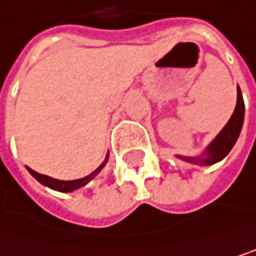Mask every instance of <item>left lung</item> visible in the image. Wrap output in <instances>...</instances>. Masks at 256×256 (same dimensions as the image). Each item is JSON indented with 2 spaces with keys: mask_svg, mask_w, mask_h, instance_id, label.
<instances>
[{
  "mask_svg": "<svg viewBox=\"0 0 256 256\" xmlns=\"http://www.w3.org/2000/svg\"><path fill=\"white\" fill-rule=\"evenodd\" d=\"M242 120H244V100H242L241 90L238 88L236 106H235V111L232 114V118L229 119L228 125L222 130V132L216 136L214 142L208 146L203 157H192V158H184V160L202 163V164H214L216 162H220L222 158H224L236 142L241 126H242Z\"/></svg>",
  "mask_w": 256,
  "mask_h": 256,
  "instance_id": "obj_1",
  "label": "left lung"
}]
</instances>
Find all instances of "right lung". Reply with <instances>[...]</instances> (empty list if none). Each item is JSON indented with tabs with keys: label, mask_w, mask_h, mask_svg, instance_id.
<instances>
[{
	"label": "right lung",
	"mask_w": 256,
	"mask_h": 256,
	"mask_svg": "<svg viewBox=\"0 0 256 256\" xmlns=\"http://www.w3.org/2000/svg\"><path fill=\"white\" fill-rule=\"evenodd\" d=\"M104 166H105V163H102V164L99 166V168H98L94 172H92L90 176H86V177H84V178H79V180H70V182L54 180V178H52V177H47V176H42V174H40V172H36V171H33V170H30V168H28V171H30V174H32L38 182H40V183H42V184H46V186H48V188H52V189L60 190V192H70V190L79 189V188L85 186L90 180H93V178L96 177V174L104 168Z\"/></svg>",
	"instance_id": "right-lung-1"
}]
</instances>
